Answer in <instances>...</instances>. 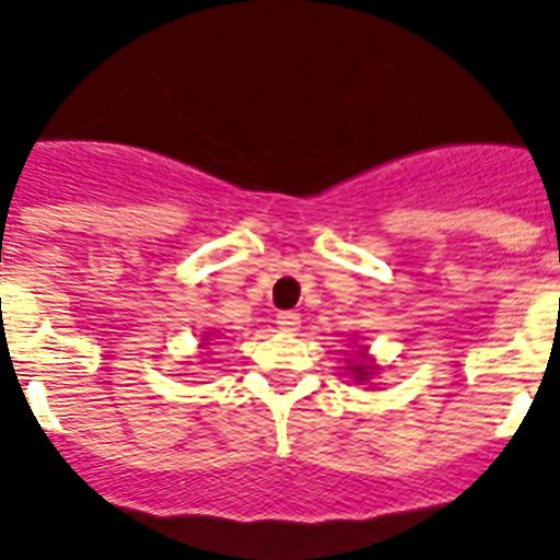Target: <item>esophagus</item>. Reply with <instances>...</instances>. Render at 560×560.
<instances>
[{"mask_svg":"<svg viewBox=\"0 0 560 560\" xmlns=\"http://www.w3.org/2000/svg\"><path fill=\"white\" fill-rule=\"evenodd\" d=\"M300 314H294V311H280L277 314V325H280V330H285V334H294V330H300Z\"/></svg>","mask_w":560,"mask_h":560,"instance_id":"34e87169","label":"esophagus"}]
</instances>
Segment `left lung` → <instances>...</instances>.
Wrapping results in <instances>:
<instances>
[{
  "instance_id": "1",
  "label": "left lung",
  "mask_w": 560,
  "mask_h": 560,
  "mask_svg": "<svg viewBox=\"0 0 560 560\" xmlns=\"http://www.w3.org/2000/svg\"><path fill=\"white\" fill-rule=\"evenodd\" d=\"M353 373H355V378H359V381L370 378V364H364V361H361V364H355V368H353Z\"/></svg>"
}]
</instances>
